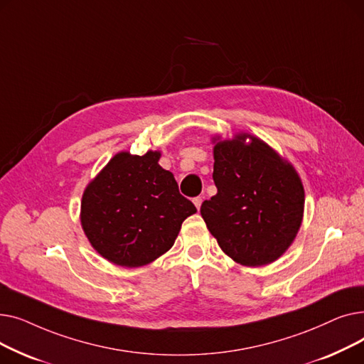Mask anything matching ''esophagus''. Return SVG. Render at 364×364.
Listing matches in <instances>:
<instances>
[{"mask_svg": "<svg viewBox=\"0 0 364 364\" xmlns=\"http://www.w3.org/2000/svg\"><path fill=\"white\" fill-rule=\"evenodd\" d=\"M193 203H195V206H196L198 209H200V205H202V198H200V196L195 198V199H193Z\"/></svg>", "mask_w": 364, "mask_h": 364, "instance_id": "34e87169", "label": "esophagus"}]
</instances>
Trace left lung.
Instances as JSON below:
<instances>
[{
  "label": "left lung",
  "instance_id": "8db88e82",
  "mask_svg": "<svg viewBox=\"0 0 364 364\" xmlns=\"http://www.w3.org/2000/svg\"><path fill=\"white\" fill-rule=\"evenodd\" d=\"M247 136L250 145L244 141ZM217 195L200 215L221 250L247 267L276 261L294 242L304 214V187L291 164L257 137L239 134L214 147Z\"/></svg>",
  "mask_w": 364,
  "mask_h": 364
}]
</instances>
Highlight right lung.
<instances>
[{
    "instance_id": "right-lung-1",
    "label": "right lung",
    "mask_w": 364,
    "mask_h": 364,
    "mask_svg": "<svg viewBox=\"0 0 364 364\" xmlns=\"http://www.w3.org/2000/svg\"><path fill=\"white\" fill-rule=\"evenodd\" d=\"M159 158V151H121L85 188L82 228L94 250L113 264L132 269L156 259L196 213Z\"/></svg>"
}]
</instances>
